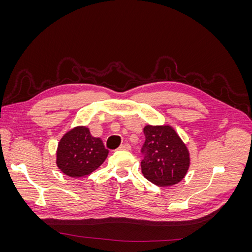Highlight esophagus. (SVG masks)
Instances as JSON below:
<instances>
[{
    "instance_id": "esophagus-1",
    "label": "esophagus",
    "mask_w": 252,
    "mask_h": 252,
    "mask_svg": "<svg viewBox=\"0 0 252 252\" xmlns=\"http://www.w3.org/2000/svg\"><path fill=\"white\" fill-rule=\"evenodd\" d=\"M119 149H120V150H130V149H131V146H130V145H129L128 143H124V144L121 145V146L119 147Z\"/></svg>"
}]
</instances>
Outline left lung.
<instances>
[{"label":"left lung","mask_w":252,"mask_h":252,"mask_svg":"<svg viewBox=\"0 0 252 252\" xmlns=\"http://www.w3.org/2000/svg\"><path fill=\"white\" fill-rule=\"evenodd\" d=\"M144 134L145 143L141 149L144 177L159 187L178 184L185 178L190 165L186 145L168 125H147Z\"/></svg>","instance_id":"1"}]
</instances>
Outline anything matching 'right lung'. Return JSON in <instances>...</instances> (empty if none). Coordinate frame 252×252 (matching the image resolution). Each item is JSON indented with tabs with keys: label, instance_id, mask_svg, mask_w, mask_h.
Here are the masks:
<instances>
[{
	"label": "right lung",
	"instance_id": "1",
	"mask_svg": "<svg viewBox=\"0 0 252 252\" xmlns=\"http://www.w3.org/2000/svg\"><path fill=\"white\" fill-rule=\"evenodd\" d=\"M108 156L100 138L90 134L85 126L74 127L61 139L57 150V166L71 178L85 177L100 167Z\"/></svg>",
	"mask_w": 252,
	"mask_h": 252
}]
</instances>
